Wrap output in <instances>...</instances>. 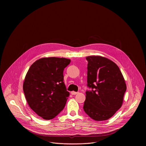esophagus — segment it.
<instances>
[{"instance_id": "1", "label": "esophagus", "mask_w": 146, "mask_h": 146, "mask_svg": "<svg viewBox=\"0 0 146 146\" xmlns=\"http://www.w3.org/2000/svg\"><path fill=\"white\" fill-rule=\"evenodd\" d=\"M71 94H72V95H75V94H76L79 93V92H76L72 91V92H71Z\"/></svg>"}]
</instances>
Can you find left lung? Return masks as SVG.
Returning a JSON list of instances; mask_svg holds the SVG:
<instances>
[{
  "instance_id": "obj_1",
  "label": "left lung",
  "mask_w": 146,
  "mask_h": 146,
  "mask_svg": "<svg viewBox=\"0 0 146 146\" xmlns=\"http://www.w3.org/2000/svg\"><path fill=\"white\" fill-rule=\"evenodd\" d=\"M88 61L87 86L83 109L96 121L111 117L121 107L126 90L124 78L117 65L101 56H90Z\"/></svg>"
}]
</instances>
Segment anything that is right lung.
<instances>
[{
	"label": "right lung",
	"instance_id": "1",
	"mask_svg": "<svg viewBox=\"0 0 146 146\" xmlns=\"http://www.w3.org/2000/svg\"><path fill=\"white\" fill-rule=\"evenodd\" d=\"M71 62L65 58L47 57L29 68L23 84L30 107L44 120H50L64 108L70 93L63 82V70Z\"/></svg>",
	"mask_w": 146,
	"mask_h": 146
}]
</instances>
